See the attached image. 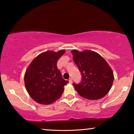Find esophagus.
Instances as JSON below:
<instances>
[{"instance_id": "esophagus-1", "label": "esophagus", "mask_w": 134, "mask_h": 134, "mask_svg": "<svg viewBox=\"0 0 134 134\" xmlns=\"http://www.w3.org/2000/svg\"><path fill=\"white\" fill-rule=\"evenodd\" d=\"M69 83H72V78H69Z\"/></svg>"}]
</instances>
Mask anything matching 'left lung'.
<instances>
[{
    "instance_id": "obj_1",
    "label": "left lung",
    "mask_w": 134,
    "mask_h": 134,
    "mask_svg": "<svg viewBox=\"0 0 134 134\" xmlns=\"http://www.w3.org/2000/svg\"><path fill=\"white\" fill-rule=\"evenodd\" d=\"M73 60L82 74L80 83L72 85L80 96L90 100L103 98L109 93L114 76L107 62L98 53L72 50Z\"/></svg>"
}]
</instances>
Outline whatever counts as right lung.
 <instances>
[{"mask_svg": "<svg viewBox=\"0 0 134 134\" xmlns=\"http://www.w3.org/2000/svg\"><path fill=\"white\" fill-rule=\"evenodd\" d=\"M65 52L49 51L38 55L27 68L25 86L29 94L38 103L52 104L63 94L64 86L69 82L62 77L57 62Z\"/></svg>", "mask_w": 134, "mask_h": 134, "instance_id": "add662e5", "label": "right lung"}]
</instances>
